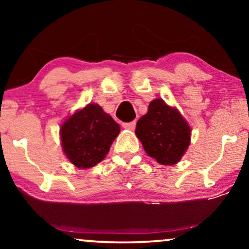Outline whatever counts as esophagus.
I'll return each instance as SVG.
<instances>
[{
	"label": "esophagus",
	"mask_w": 249,
	"mask_h": 249,
	"mask_svg": "<svg viewBox=\"0 0 249 249\" xmlns=\"http://www.w3.org/2000/svg\"><path fill=\"white\" fill-rule=\"evenodd\" d=\"M122 127H124V129H129V130H134L136 127V121L124 122V124H122Z\"/></svg>",
	"instance_id": "obj_1"
}]
</instances>
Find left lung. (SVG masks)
<instances>
[{
  "label": "left lung",
  "mask_w": 249,
  "mask_h": 249,
  "mask_svg": "<svg viewBox=\"0 0 249 249\" xmlns=\"http://www.w3.org/2000/svg\"><path fill=\"white\" fill-rule=\"evenodd\" d=\"M136 135L151 158L163 165H172L189 146L190 127L178 110L156 98L138 120Z\"/></svg>",
  "instance_id": "obj_1"
}]
</instances>
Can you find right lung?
I'll return each mask as SVG.
<instances>
[{"instance_id":"add662e5","label":"right lung","mask_w":249,"mask_h":249,"mask_svg":"<svg viewBox=\"0 0 249 249\" xmlns=\"http://www.w3.org/2000/svg\"><path fill=\"white\" fill-rule=\"evenodd\" d=\"M61 142L70 162L77 168L96 165L110 151L120 127L100 105L88 104L61 125Z\"/></svg>"}]
</instances>
